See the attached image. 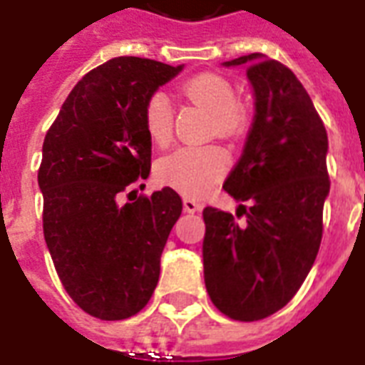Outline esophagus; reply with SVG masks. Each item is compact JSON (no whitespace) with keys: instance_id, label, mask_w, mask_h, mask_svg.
<instances>
[{"instance_id":"34e87169","label":"esophagus","mask_w":365,"mask_h":365,"mask_svg":"<svg viewBox=\"0 0 365 365\" xmlns=\"http://www.w3.org/2000/svg\"><path fill=\"white\" fill-rule=\"evenodd\" d=\"M202 208V205L199 201H195V199H189V197H183V210L189 214L199 212Z\"/></svg>"}]
</instances>
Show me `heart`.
Listing matches in <instances>:
<instances>
[{"label": "heart", "instance_id": "b5f03b06", "mask_svg": "<svg viewBox=\"0 0 365 365\" xmlns=\"http://www.w3.org/2000/svg\"><path fill=\"white\" fill-rule=\"evenodd\" d=\"M183 93L212 113L214 130L233 138L245 128V108L235 101V90L218 74H199L183 83ZM145 130L153 143L166 145L172 139L174 115L168 96L155 91L145 103ZM230 155L220 145H187L164 155L157 163L158 180L189 197L208 193L226 176Z\"/></svg>", "mask_w": 365, "mask_h": 365}]
</instances>
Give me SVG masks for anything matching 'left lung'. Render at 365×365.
<instances>
[{
  "label": "left lung",
  "instance_id": "obj_1",
  "mask_svg": "<svg viewBox=\"0 0 365 365\" xmlns=\"http://www.w3.org/2000/svg\"><path fill=\"white\" fill-rule=\"evenodd\" d=\"M245 66L255 118L224 189L247 216L207 207L202 264L208 297L239 322L268 318L287 304L312 268L329 195L327 132L310 96L287 66L250 53L226 61Z\"/></svg>",
  "mask_w": 365,
  "mask_h": 365
}]
</instances>
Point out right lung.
<instances>
[{
	"instance_id": "obj_1",
	"label": "right lung",
	"mask_w": 365,
	"mask_h": 365,
	"mask_svg": "<svg viewBox=\"0 0 365 365\" xmlns=\"http://www.w3.org/2000/svg\"><path fill=\"white\" fill-rule=\"evenodd\" d=\"M182 68L139 57L103 63L74 86L43 139V237L63 287L93 318H130L157 287L182 199L163 187L120 205V193L151 172L145 103Z\"/></svg>"
}]
</instances>
